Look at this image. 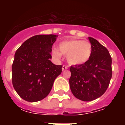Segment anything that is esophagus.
<instances>
[{
	"label": "esophagus",
	"instance_id": "obj_1",
	"mask_svg": "<svg viewBox=\"0 0 125 125\" xmlns=\"http://www.w3.org/2000/svg\"><path fill=\"white\" fill-rule=\"evenodd\" d=\"M68 65H63L62 66V70L64 71V70H68Z\"/></svg>",
	"mask_w": 125,
	"mask_h": 125
}]
</instances>
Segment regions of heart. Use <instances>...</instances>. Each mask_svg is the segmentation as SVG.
Listing matches in <instances>:
<instances>
[{"instance_id": "1", "label": "heart", "mask_w": 125, "mask_h": 125, "mask_svg": "<svg viewBox=\"0 0 125 125\" xmlns=\"http://www.w3.org/2000/svg\"><path fill=\"white\" fill-rule=\"evenodd\" d=\"M58 50L53 49L52 55L56 59H60L62 54L66 56L69 64L78 65L86 63L92 55V47L88 41L80 39H69L60 42Z\"/></svg>"}]
</instances>
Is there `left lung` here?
Instances as JSON below:
<instances>
[{"label": "left lung", "instance_id": "left-lung-1", "mask_svg": "<svg viewBox=\"0 0 125 125\" xmlns=\"http://www.w3.org/2000/svg\"><path fill=\"white\" fill-rule=\"evenodd\" d=\"M92 53L84 64L72 65L69 80L73 96L82 101H92L107 90L112 78V58L108 49L96 39L88 37Z\"/></svg>", "mask_w": 125, "mask_h": 125}]
</instances>
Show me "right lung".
Segmentation results:
<instances>
[{"label":"right lung","mask_w":125,"mask_h":125,"mask_svg":"<svg viewBox=\"0 0 125 125\" xmlns=\"http://www.w3.org/2000/svg\"><path fill=\"white\" fill-rule=\"evenodd\" d=\"M55 35H38L26 40L15 54L12 82L21 98L37 102L49 94L54 80L62 73V65L51 62Z\"/></svg>","instance_id":"add662e5"}]
</instances>
